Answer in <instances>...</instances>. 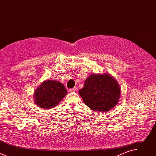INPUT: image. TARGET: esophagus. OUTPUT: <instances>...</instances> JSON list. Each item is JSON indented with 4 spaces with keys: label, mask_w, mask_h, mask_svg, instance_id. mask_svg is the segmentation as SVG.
<instances>
[{
    "label": "esophagus",
    "mask_w": 156,
    "mask_h": 156,
    "mask_svg": "<svg viewBox=\"0 0 156 156\" xmlns=\"http://www.w3.org/2000/svg\"><path fill=\"white\" fill-rule=\"evenodd\" d=\"M76 90H77V87H73V88L70 89L69 91H70V92H75V91H76Z\"/></svg>",
    "instance_id": "1"
}]
</instances>
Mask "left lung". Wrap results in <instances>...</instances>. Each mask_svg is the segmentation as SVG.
Instances as JSON below:
<instances>
[{
  "label": "left lung",
  "mask_w": 156,
  "mask_h": 156,
  "mask_svg": "<svg viewBox=\"0 0 156 156\" xmlns=\"http://www.w3.org/2000/svg\"><path fill=\"white\" fill-rule=\"evenodd\" d=\"M79 94L92 110L108 112L118 102L120 89L115 80L108 74H93L86 80Z\"/></svg>",
  "instance_id": "left-lung-1"
}]
</instances>
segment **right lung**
<instances>
[{
    "label": "right lung",
    "instance_id": "1",
    "mask_svg": "<svg viewBox=\"0 0 156 156\" xmlns=\"http://www.w3.org/2000/svg\"><path fill=\"white\" fill-rule=\"evenodd\" d=\"M66 93L67 91L62 83L57 81L47 80L35 90V103L42 108H52L57 105Z\"/></svg>",
    "mask_w": 156,
    "mask_h": 156
}]
</instances>
